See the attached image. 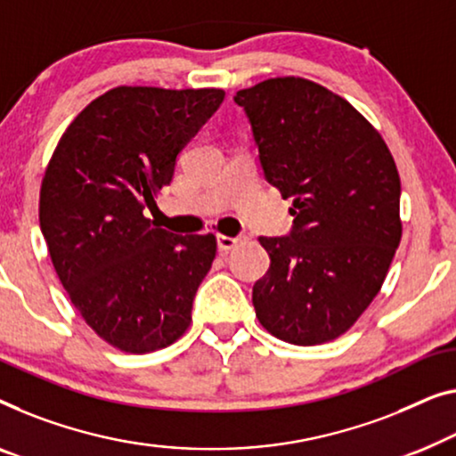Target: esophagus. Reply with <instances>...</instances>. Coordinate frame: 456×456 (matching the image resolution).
<instances>
[{"label": "esophagus", "instance_id": "obj_1", "mask_svg": "<svg viewBox=\"0 0 456 456\" xmlns=\"http://www.w3.org/2000/svg\"><path fill=\"white\" fill-rule=\"evenodd\" d=\"M236 242H239V239H234V236L217 234V248H220L222 253H228L230 248H234Z\"/></svg>", "mask_w": 456, "mask_h": 456}]
</instances>
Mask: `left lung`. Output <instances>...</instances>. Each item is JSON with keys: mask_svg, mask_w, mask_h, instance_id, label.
Returning a JSON list of instances; mask_svg holds the SVG:
<instances>
[{"mask_svg": "<svg viewBox=\"0 0 456 456\" xmlns=\"http://www.w3.org/2000/svg\"><path fill=\"white\" fill-rule=\"evenodd\" d=\"M265 179L292 200V232L261 247L272 265L253 286L256 319L277 339L339 338L380 292L401 242V181L379 131L305 77L239 90Z\"/></svg>", "mask_w": 456, "mask_h": 456, "instance_id": "1", "label": "left lung"}]
</instances>
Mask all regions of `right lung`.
<instances>
[{
    "mask_svg": "<svg viewBox=\"0 0 456 456\" xmlns=\"http://www.w3.org/2000/svg\"><path fill=\"white\" fill-rule=\"evenodd\" d=\"M222 101L217 88L118 86L69 123L45 170L38 220L53 267L92 331L121 352H156L191 325L216 236L167 232L143 209Z\"/></svg>",
    "mask_w": 456,
    "mask_h": 456,
    "instance_id": "right-lung-1",
    "label": "right lung"
}]
</instances>
